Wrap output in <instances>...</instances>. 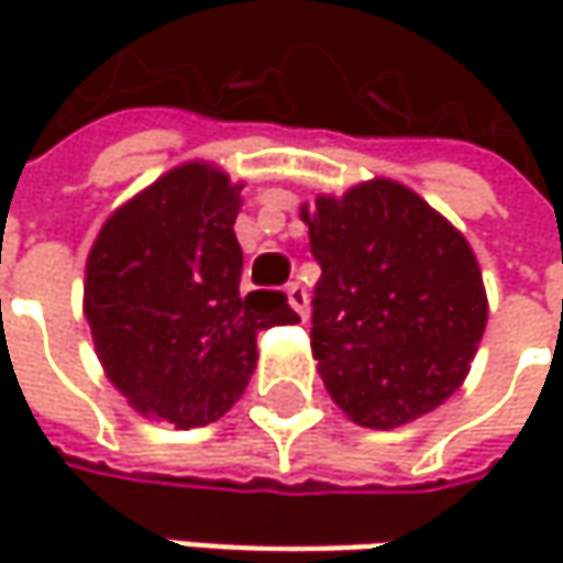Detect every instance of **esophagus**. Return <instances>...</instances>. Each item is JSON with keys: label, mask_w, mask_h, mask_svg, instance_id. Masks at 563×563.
I'll return each mask as SVG.
<instances>
[{"label": "esophagus", "mask_w": 563, "mask_h": 563, "mask_svg": "<svg viewBox=\"0 0 563 563\" xmlns=\"http://www.w3.org/2000/svg\"><path fill=\"white\" fill-rule=\"evenodd\" d=\"M286 302H289V306H292V309H296V312H299V316L306 319V306H309V296H306V289H302L299 283H289V286H286Z\"/></svg>", "instance_id": "1"}]
</instances>
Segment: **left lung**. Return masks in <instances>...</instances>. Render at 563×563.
<instances>
[{"instance_id": "8db88e82", "label": "left lung", "mask_w": 563, "mask_h": 563, "mask_svg": "<svg viewBox=\"0 0 563 563\" xmlns=\"http://www.w3.org/2000/svg\"><path fill=\"white\" fill-rule=\"evenodd\" d=\"M312 257V355L358 427L410 423L456 391L483 342L489 299L470 241L394 178L302 205Z\"/></svg>"}]
</instances>
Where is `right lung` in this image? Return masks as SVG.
Segmentation results:
<instances>
[{"instance_id":"1","label":"right lung","mask_w":563,"mask_h":563,"mask_svg":"<svg viewBox=\"0 0 563 563\" xmlns=\"http://www.w3.org/2000/svg\"><path fill=\"white\" fill-rule=\"evenodd\" d=\"M244 181L181 163L120 205L87 254L84 316L107 382L178 430L224 417L257 365V332L299 316L283 292H241Z\"/></svg>"}]
</instances>
